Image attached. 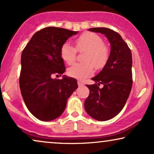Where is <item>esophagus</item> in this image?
Instances as JSON below:
<instances>
[{"instance_id":"obj_1","label":"esophagus","mask_w":154,"mask_h":154,"mask_svg":"<svg viewBox=\"0 0 154 154\" xmlns=\"http://www.w3.org/2000/svg\"><path fill=\"white\" fill-rule=\"evenodd\" d=\"M78 85H79V86H83L84 85V83L83 81H78Z\"/></svg>"}]
</instances>
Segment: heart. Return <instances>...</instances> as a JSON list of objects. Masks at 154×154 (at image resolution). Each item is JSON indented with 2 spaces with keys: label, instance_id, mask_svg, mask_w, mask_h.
Listing matches in <instances>:
<instances>
[{
  "label": "heart",
  "instance_id": "heart-1",
  "mask_svg": "<svg viewBox=\"0 0 154 154\" xmlns=\"http://www.w3.org/2000/svg\"><path fill=\"white\" fill-rule=\"evenodd\" d=\"M76 50L79 52H86L84 64H75L69 67L67 73L69 76L83 80L90 76L94 73V66L96 69H102L108 62L109 50L103 43L100 35L94 33H84L75 41ZM76 50L67 42L62 44L60 49V56L67 64H72L75 60Z\"/></svg>",
  "mask_w": 154,
  "mask_h": 154
}]
</instances>
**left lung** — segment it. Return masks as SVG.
I'll return each instance as SVG.
<instances>
[{
    "label": "left lung",
    "mask_w": 154,
    "mask_h": 154,
    "mask_svg": "<svg viewBox=\"0 0 154 154\" xmlns=\"http://www.w3.org/2000/svg\"><path fill=\"white\" fill-rule=\"evenodd\" d=\"M88 31L104 34L110 43L111 52L104 68L92 79L97 84L87 85L90 94L84 106L86 112L94 119L108 121L121 112L129 97L132 85V53L116 31L104 27ZM100 84L104 85L102 88L98 86Z\"/></svg>",
    "instance_id": "obj_1"
}]
</instances>
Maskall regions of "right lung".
Masks as SVG:
<instances>
[{
  "mask_svg": "<svg viewBox=\"0 0 154 154\" xmlns=\"http://www.w3.org/2000/svg\"><path fill=\"white\" fill-rule=\"evenodd\" d=\"M78 31L49 26L35 33L21 56L20 87L25 104L40 121H50L64 112L68 99L77 89L76 79L65 71L60 49Z\"/></svg>",
  "mask_w": 154,
  "mask_h": 154,
  "instance_id": "obj_1",
  "label": "right lung"
}]
</instances>
